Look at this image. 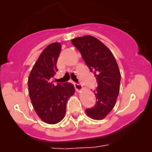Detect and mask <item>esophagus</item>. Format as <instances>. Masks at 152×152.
Returning <instances> with one entry per match:
<instances>
[{
    "label": "esophagus",
    "instance_id": "1",
    "mask_svg": "<svg viewBox=\"0 0 152 152\" xmlns=\"http://www.w3.org/2000/svg\"><path fill=\"white\" fill-rule=\"evenodd\" d=\"M74 87L77 92H79L82 89V85L80 83H74Z\"/></svg>",
    "mask_w": 152,
    "mask_h": 152
}]
</instances>
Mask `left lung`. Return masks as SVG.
<instances>
[{
  "label": "left lung",
  "mask_w": 152,
  "mask_h": 152,
  "mask_svg": "<svg viewBox=\"0 0 152 152\" xmlns=\"http://www.w3.org/2000/svg\"><path fill=\"white\" fill-rule=\"evenodd\" d=\"M71 42L80 51L87 66L97 81L94 93L96 104L86 109L93 119H103L115 107L120 90L121 73L117 62L110 49L94 37L74 38Z\"/></svg>",
  "instance_id": "8db88e82"
}]
</instances>
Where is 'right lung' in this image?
I'll return each mask as SVG.
<instances>
[{"label":"right lung","instance_id":"add662e5","mask_svg":"<svg viewBox=\"0 0 152 152\" xmlns=\"http://www.w3.org/2000/svg\"><path fill=\"white\" fill-rule=\"evenodd\" d=\"M61 45H48L41 53L28 76V94L37 114L45 123H59L65 117L67 102L74 94L73 85L53 84Z\"/></svg>","mask_w":152,"mask_h":152}]
</instances>
